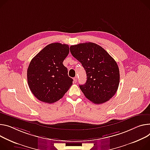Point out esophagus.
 Here are the masks:
<instances>
[{
  "mask_svg": "<svg viewBox=\"0 0 150 150\" xmlns=\"http://www.w3.org/2000/svg\"><path fill=\"white\" fill-rule=\"evenodd\" d=\"M74 82L75 83H76L77 82V77H76V76L74 78Z\"/></svg>",
  "mask_w": 150,
  "mask_h": 150,
  "instance_id": "esophagus-1",
  "label": "esophagus"
}]
</instances>
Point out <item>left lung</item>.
<instances>
[{"instance_id":"8db88e82","label":"left lung","mask_w":150,"mask_h":150,"mask_svg":"<svg viewBox=\"0 0 150 150\" xmlns=\"http://www.w3.org/2000/svg\"><path fill=\"white\" fill-rule=\"evenodd\" d=\"M70 51L86 72V84L79 85L84 96L96 104L112 98L120 83L119 68L115 60L102 47L92 42L71 45Z\"/></svg>"}]
</instances>
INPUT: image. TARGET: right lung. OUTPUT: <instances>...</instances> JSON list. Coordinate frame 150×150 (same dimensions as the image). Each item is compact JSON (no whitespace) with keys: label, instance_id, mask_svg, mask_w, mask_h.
<instances>
[{"label":"right lung","instance_id":"right-lung-1","mask_svg":"<svg viewBox=\"0 0 150 150\" xmlns=\"http://www.w3.org/2000/svg\"><path fill=\"white\" fill-rule=\"evenodd\" d=\"M69 52L67 44L52 43L32 59L27 72L29 88L40 101L52 103L58 101L72 85L63 62Z\"/></svg>","mask_w":150,"mask_h":150}]
</instances>
